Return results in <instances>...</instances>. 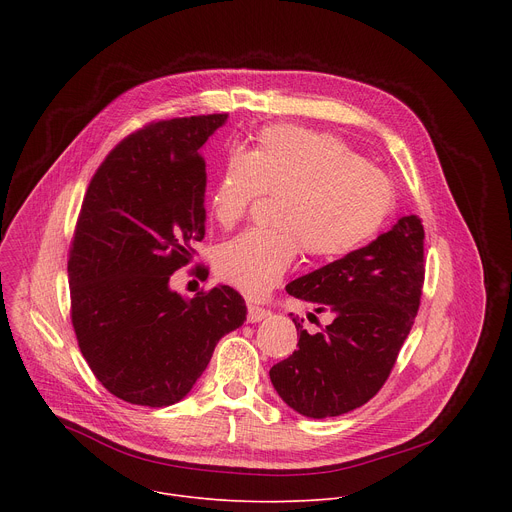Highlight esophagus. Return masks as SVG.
<instances>
[{
    "label": "esophagus",
    "mask_w": 512,
    "mask_h": 512,
    "mask_svg": "<svg viewBox=\"0 0 512 512\" xmlns=\"http://www.w3.org/2000/svg\"><path fill=\"white\" fill-rule=\"evenodd\" d=\"M269 314H271L269 310H265V308H261V306H255V304H249V314H247V318H249L251 324H257V322L265 320Z\"/></svg>",
    "instance_id": "obj_1"
}]
</instances>
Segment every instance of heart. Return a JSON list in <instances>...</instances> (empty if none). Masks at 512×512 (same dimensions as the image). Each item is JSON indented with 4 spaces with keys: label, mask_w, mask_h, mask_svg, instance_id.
I'll use <instances>...</instances> for the list:
<instances>
[{
    "label": "heart",
    "mask_w": 512,
    "mask_h": 512,
    "mask_svg": "<svg viewBox=\"0 0 512 512\" xmlns=\"http://www.w3.org/2000/svg\"><path fill=\"white\" fill-rule=\"evenodd\" d=\"M277 196L275 229L249 231L216 253V271L251 298L265 296L302 249L318 261L346 257L371 241L395 208V188L342 139L294 125L257 133L249 152L233 150L210 192V212L233 229L249 208Z\"/></svg>",
    "instance_id": "b5f03b06"
}]
</instances>
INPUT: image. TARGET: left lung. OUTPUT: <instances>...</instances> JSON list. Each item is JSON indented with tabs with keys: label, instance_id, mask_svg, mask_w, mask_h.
Instances as JSON below:
<instances>
[{
	"label": "left lung",
	"instance_id": "left-lung-1",
	"mask_svg": "<svg viewBox=\"0 0 512 512\" xmlns=\"http://www.w3.org/2000/svg\"><path fill=\"white\" fill-rule=\"evenodd\" d=\"M423 225L403 216L367 247L285 285L332 322L320 332L298 328V350L273 364L279 397L302 415L324 419L371 401L389 379L421 302ZM310 314V320H318Z\"/></svg>",
	"mask_w": 512,
	"mask_h": 512
}]
</instances>
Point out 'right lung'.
<instances>
[{"label": "right lung", "instance_id": "obj_1", "mask_svg": "<svg viewBox=\"0 0 512 512\" xmlns=\"http://www.w3.org/2000/svg\"><path fill=\"white\" fill-rule=\"evenodd\" d=\"M227 113L145 125L119 141L83 198L68 251L70 320L93 375L145 407L184 399L216 342L247 320L229 285L184 300L170 277L204 239L200 148ZM208 275L206 267H196Z\"/></svg>", "mask_w": 512, "mask_h": 512}]
</instances>
